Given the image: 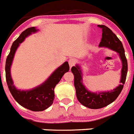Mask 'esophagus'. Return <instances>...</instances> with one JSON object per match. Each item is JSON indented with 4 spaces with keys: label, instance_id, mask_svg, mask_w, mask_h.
<instances>
[{
    "label": "esophagus",
    "instance_id": "esophagus-1",
    "mask_svg": "<svg viewBox=\"0 0 134 134\" xmlns=\"http://www.w3.org/2000/svg\"><path fill=\"white\" fill-rule=\"evenodd\" d=\"M76 62H76L75 59L71 58V59H69V61H68V64H69V65H70V68L75 65Z\"/></svg>",
    "mask_w": 134,
    "mask_h": 134
}]
</instances>
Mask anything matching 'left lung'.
Masks as SVG:
<instances>
[{
    "instance_id": "left-lung-1",
    "label": "left lung",
    "mask_w": 134,
    "mask_h": 134,
    "mask_svg": "<svg viewBox=\"0 0 134 134\" xmlns=\"http://www.w3.org/2000/svg\"><path fill=\"white\" fill-rule=\"evenodd\" d=\"M97 26L102 29V32L101 41L99 46L100 47H107L118 52L122 62V68L120 80L121 84L119 85V86L111 91L94 93L87 91L82 84V72L80 67L78 66H72L71 71L74 75V85L75 87L77 98L82 104L93 109L104 107L116 99L123 88L128 70L127 60L125 57V50L121 41L108 27L104 25H99Z\"/></svg>"
}]
</instances>
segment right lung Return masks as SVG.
Segmentation results:
<instances>
[{
    "mask_svg": "<svg viewBox=\"0 0 134 134\" xmlns=\"http://www.w3.org/2000/svg\"><path fill=\"white\" fill-rule=\"evenodd\" d=\"M37 30L35 27H29L21 33V35L14 41L10 49V52L7 55L5 63V77L7 86L13 97L23 107L33 111H41L46 109L52 105L54 99V89L55 86L58 84L64 73L69 70V65L66 62L58 68L50 77L40 86L31 91H19L13 85L12 80L10 75V66L12 62L14 55L17 48L25 39V38L35 32Z\"/></svg>",
    "mask_w": 134,
    "mask_h": 134,
    "instance_id": "obj_1",
    "label": "right lung"
}]
</instances>
